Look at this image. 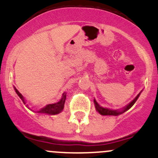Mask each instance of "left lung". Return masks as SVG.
<instances>
[{"label": "left lung", "mask_w": 158, "mask_h": 158, "mask_svg": "<svg viewBox=\"0 0 158 158\" xmlns=\"http://www.w3.org/2000/svg\"><path fill=\"white\" fill-rule=\"evenodd\" d=\"M140 93H139L138 95H137V96H136L135 99H134V100L132 101V102H131L130 104H128L127 106L125 108H123V110H122V111H118V110H110V109H106V108H103V107L100 106L99 105V104L96 102V101L94 99V103H95V106H96V110H97L98 112H99V113H100L101 115H111V116H118V115L121 114V113H124L125 111H127V110H129L130 108H131V107L133 106V105H134V103H135V102L137 101V99H138L139 96H140Z\"/></svg>", "instance_id": "8db88e82"}]
</instances>
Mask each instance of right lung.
Wrapping results in <instances>:
<instances>
[{"label": "right lung", "mask_w": 158, "mask_h": 158, "mask_svg": "<svg viewBox=\"0 0 158 158\" xmlns=\"http://www.w3.org/2000/svg\"><path fill=\"white\" fill-rule=\"evenodd\" d=\"M15 92H16L17 94L18 95V96L21 98V99L23 101V102L25 104V102H24V97H23L22 95H21V93L18 92V90L16 88H15ZM65 99H66V93H64L63 94H62V99H60V101H59V102H56V103H53V104H48V105H47L46 106L44 107V108H42L41 110L38 111V113H46V114H50V115L58 114V113H59L60 112H62V110H63ZM27 108H28V107H27Z\"/></svg>", "instance_id": "obj_1"}]
</instances>
